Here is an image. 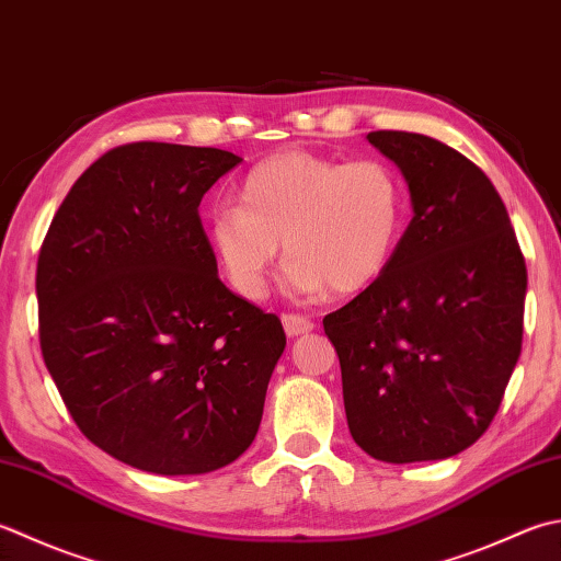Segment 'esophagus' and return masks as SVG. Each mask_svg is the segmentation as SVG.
Here are the masks:
<instances>
[{"instance_id":"34e87169","label":"esophagus","mask_w":561,"mask_h":561,"mask_svg":"<svg viewBox=\"0 0 561 561\" xmlns=\"http://www.w3.org/2000/svg\"><path fill=\"white\" fill-rule=\"evenodd\" d=\"M282 323H284V331H287L289 337H296V335H304V333H311L313 331L311 318H306L301 313H282Z\"/></svg>"}]
</instances>
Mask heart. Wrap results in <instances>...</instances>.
<instances>
[{"label":"heart","mask_w":561,"mask_h":561,"mask_svg":"<svg viewBox=\"0 0 561 561\" xmlns=\"http://www.w3.org/2000/svg\"><path fill=\"white\" fill-rule=\"evenodd\" d=\"M403 226L405 184L391 162L284 150L248 170L238 206L208 216L206 236L233 289L260 299L279 243L294 291H365L389 270Z\"/></svg>","instance_id":"obj_1"}]
</instances>
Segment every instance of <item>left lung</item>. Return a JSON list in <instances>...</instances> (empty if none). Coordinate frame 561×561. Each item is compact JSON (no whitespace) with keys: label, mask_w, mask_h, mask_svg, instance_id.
Masks as SVG:
<instances>
[{"label":"left lung","mask_w":561,"mask_h":561,"mask_svg":"<svg viewBox=\"0 0 561 561\" xmlns=\"http://www.w3.org/2000/svg\"><path fill=\"white\" fill-rule=\"evenodd\" d=\"M367 140L399 164L413 218L389 270L323 318L353 440L381 462L447 459L496 415L520 357L525 257L496 186L409 130Z\"/></svg>","instance_id":"1"}]
</instances>
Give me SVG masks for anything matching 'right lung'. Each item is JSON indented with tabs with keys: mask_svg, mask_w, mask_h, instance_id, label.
<instances>
[{
	"mask_svg": "<svg viewBox=\"0 0 561 561\" xmlns=\"http://www.w3.org/2000/svg\"><path fill=\"white\" fill-rule=\"evenodd\" d=\"M238 156L104 152L65 196L36 270L43 362L87 440L162 477L206 474L257 435L287 335L218 279L199 204Z\"/></svg>",
	"mask_w": 561,
	"mask_h": 561,
	"instance_id": "obj_1",
	"label": "right lung"
}]
</instances>
